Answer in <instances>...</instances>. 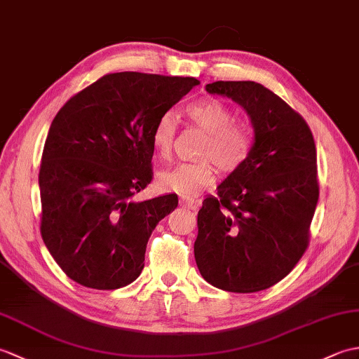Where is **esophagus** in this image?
I'll return each instance as SVG.
<instances>
[{"instance_id": "34e87169", "label": "esophagus", "mask_w": 359, "mask_h": 359, "mask_svg": "<svg viewBox=\"0 0 359 359\" xmlns=\"http://www.w3.org/2000/svg\"><path fill=\"white\" fill-rule=\"evenodd\" d=\"M180 205L185 208H189V210H196L197 207H199V202L194 201L193 197H180Z\"/></svg>"}]
</instances>
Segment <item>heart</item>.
<instances>
[{
	"instance_id": "obj_1",
	"label": "heart",
	"mask_w": 359,
	"mask_h": 359,
	"mask_svg": "<svg viewBox=\"0 0 359 359\" xmlns=\"http://www.w3.org/2000/svg\"><path fill=\"white\" fill-rule=\"evenodd\" d=\"M187 116L194 125L207 133L199 162L179 163L170 170L157 174V187L166 193L180 196H196L211 187L217 177V168L234 171L247 162L253 148L255 135L248 125L233 123L234 112L219 98H201L187 106ZM177 120L172 112H165L156 121L151 134L152 149L160 158H170L172 154Z\"/></svg>"
}]
</instances>
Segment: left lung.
Masks as SVG:
<instances>
[{"label": "left lung", "instance_id": "8db88e82", "mask_svg": "<svg viewBox=\"0 0 359 359\" xmlns=\"http://www.w3.org/2000/svg\"><path fill=\"white\" fill-rule=\"evenodd\" d=\"M207 93L247 112L255 143L247 162L203 201L194 257L202 278L225 292L255 293L284 279L309 245L319 187L309 125L256 81H215Z\"/></svg>", "mask_w": 359, "mask_h": 359}]
</instances>
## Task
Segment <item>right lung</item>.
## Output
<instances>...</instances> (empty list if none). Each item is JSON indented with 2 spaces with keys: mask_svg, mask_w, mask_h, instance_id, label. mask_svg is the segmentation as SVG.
Returning <instances> with one entry per match:
<instances>
[{
  "mask_svg": "<svg viewBox=\"0 0 359 359\" xmlns=\"http://www.w3.org/2000/svg\"><path fill=\"white\" fill-rule=\"evenodd\" d=\"M199 83L108 74L52 120L38 175L41 236L72 280L116 290L140 276L151 233L179 203L175 194L133 201L152 179V129Z\"/></svg>",
  "mask_w": 359,
  "mask_h": 359,
  "instance_id": "add662e5",
  "label": "right lung"
}]
</instances>
